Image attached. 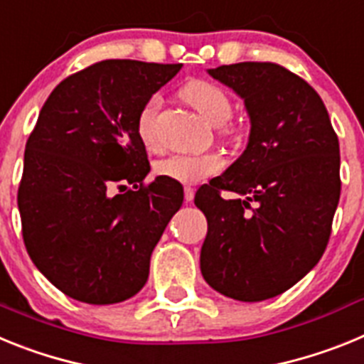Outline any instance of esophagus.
<instances>
[{
    "instance_id": "obj_1",
    "label": "esophagus",
    "mask_w": 364,
    "mask_h": 364,
    "mask_svg": "<svg viewBox=\"0 0 364 364\" xmlns=\"http://www.w3.org/2000/svg\"><path fill=\"white\" fill-rule=\"evenodd\" d=\"M184 198H186V202H193V198H195V189L184 188Z\"/></svg>"
}]
</instances>
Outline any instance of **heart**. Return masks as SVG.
Here are the masks:
<instances>
[{
	"mask_svg": "<svg viewBox=\"0 0 364 364\" xmlns=\"http://www.w3.org/2000/svg\"><path fill=\"white\" fill-rule=\"evenodd\" d=\"M184 100L191 105L195 111L211 125H224L233 114V104L231 98L222 87L217 83L204 82V80H195L188 83L182 91ZM159 95L151 96L138 112L136 131L138 136L147 147H154L159 138H156V117L160 111ZM222 159L218 154H171L167 159L160 160L154 166V173L164 178L175 180L180 184H198L202 180L210 178L215 173L220 171Z\"/></svg>",
	"mask_w": 364,
	"mask_h": 364,
	"instance_id": "1",
	"label": "heart"
}]
</instances>
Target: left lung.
<instances>
[{
  "label": "left lung",
  "instance_id": "left-lung-1",
  "mask_svg": "<svg viewBox=\"0 0 364 364\" xmlns=\"http://www.w3.org/2000/svg\"><path fill=\"white\" fill-rule=\"evenodd\" d=\"M242 98L250 138L195 195L208 218L200 272L218 294L259 302L290 290L326 250L339 204V140L323 100L277 63L208 69ZM220 191L237 195L226 201Z\"/></svg>",
  "mask_w": 364,
  "mask_h": 364
}]
</instances>
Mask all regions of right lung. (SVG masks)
Returning a JSON list of instances; mask_svg holds the SVG:
<instances>
[{
    "mask_svg": "<svg viewBox=\"0 0 364 364\" xmlns=\"http://www.w3.org/2000/svg\"><path fill=\"white\" fill-rule=\"evenodd\" d=\"M182 69L105 60L50 92L25 146L18 208L36 268L87 304H114L142 290L149 260L184 189L151 171L138 112ZM114 188H120L117 193Z\"/></svg>",
    "mask_w": 364,
    "mask_h": 364,
    "instance_id": "1",
    "label": "right lung"
}]
</instances>
